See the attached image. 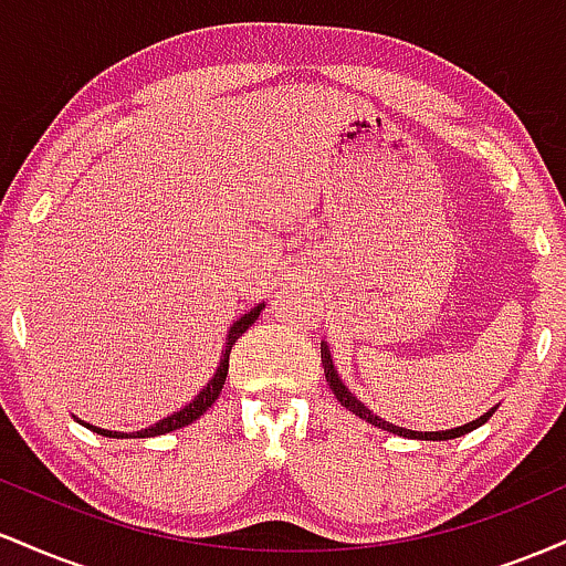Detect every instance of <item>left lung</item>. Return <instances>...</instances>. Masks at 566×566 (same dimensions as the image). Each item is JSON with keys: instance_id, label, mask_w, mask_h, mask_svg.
<instances>
[{"instance_id": "1", "label": "left lung", "mask_w": 566, "mask_h": 566, "mask_svg": "<svg viewBox=\"0 0 566 566\" xmlns=\"http://www.w3.org/2000/svg\"><path fill=\"white\" fill-rule=\"evenodd\" d=\"M322 367H324V378H327L329 388H333L335 399L340 401V405L346 407L348 412L359 415V418H361V420H367L369 426H378V428H382V431L396 433V437L423 439V441H447V439H458V437H463V433H471L473 428L484 426L486 420L492 418V412H495V409H497V407L486 409L484 415H479V418H476V420H471V423L458 426V428H447V431H412V428H401V426L388 423V420H382L380 415H375L373 409H367L365 405H361L359 399H356L354 394L348 391V386H346V382L340 380V375H337V369H335V365H333V356H329V346H327V343H322Z\"/></svg>"}]
</instances>
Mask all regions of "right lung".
Instances as JSON below:
<instances>
[{
  "instance_id": "right-lung-1",
  "label": "right lung",
  "mask_w": 566,
  "mask_h": 566,
  "mask_svg": "<svg viewBox=\"0 0 566 566\" xmlns=\"http://www.w3.org/2000/svg\"><path fill=\"white\" fill-rule=\"evenodd\" d=\"M265 308V303H258L255 308H250L247 311L244 316H239L237 322L231 324V329H229V337H226V350H223V356H220V365H218V369H216V375H212V380L207 382L205 388H201V391L193 396L191 401H188V405L184 407V409H178V412H172V415H167V418H161V420H157V423L154 426H148V428H143V431H133V433H122V431H106V428H97V426H90V423H84V420H80V423L84 426V428H90V431L93 433H101V437H108V439H151V437H161V433H170V431H175V428H184V426H191L193 420H199L201 415L207 412V409H210L212 405H216V399L220 396V391H223V382H226V375H229V354H231V348H233V343L239 340V337H242L247 329L252 327V324H255V319L258 316H261V311Z\"/></svg>"
}]
</instances>
